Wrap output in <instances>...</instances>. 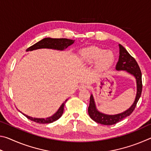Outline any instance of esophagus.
<instances>
[{"mask_svg": "<svg viewBox=\"0 0 151 151\" xmlns=\"http://www.w3.org/2000/svg\"><path fill=\"white\" fill-rule=\"evenodd\" d=\"M88 88V85H86V84H82L81 86H79V90H85V89H86Z\"/></svg>", "mask_w": 151, "mask_h": 151, "instance_id": "esophagus-1", "label": "esophagus"}]
</instances>
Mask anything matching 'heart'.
<instances>
[{
    "instance_id": "b5f03b06",
    "label": "heart",
    "mask_w": 151,
    "mask_h": 151,
    "mask_svg": "<svg viewBox=\"0 0 151 151\" xmlns=\"http://www.w3.org/2000/svg\"><path fill=\"white\" fill-rule=\"evenodd\" d=\"M81 60L88 65L96 63L97 70H104L108 68L114 61V55L111 51L99 48H92L81 53Z\"/></svg>"
}]
</instances>
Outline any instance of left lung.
Instances as JSON below:
<instances>
[{
    "mask_svg": "<svg viewBox=\"0 0 151 151\" xmlns=\"http://www.w3.org/2000/svg\"><path fill=\"white\" fill-rule=\"evenodd\" d=\"M119 46V58L115 68L117 70H125L134 76L137 82V94L133 104L126 111L116 114H106L98 111L93 94H91L90 96V104L88 108L89 116L94 121L104 125L114 124L126 118L127 116L131 115L137 106L142 93V74L139 66L134 58L121 45Z\"/></svg>",
    "mask_w": 151,
    "mask_h": 151,
    "instance_id": "left-lung-1",
    "label": "left lung"
}]
</instances>
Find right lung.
I'll return each instance as SVG.
<instances>
[{"label":"right lung","instance_id":"obj_1","mask_svg":"<svg viewBox=\"0 0 151 151\" xmlns=\"http://www.w3.org/2000/svg\"><path fill=\"white\" fill-rule=\"evenodd\" d=\"M75 40L67 39H52V38H45L42 39L36 44L33 45L29 48H27V51H32L37 49H40V48H50V49L58 50H64L66 48L69 47L71 45H73ZM67 100H66L64 103L61 104L58 111L53 114L52 116L47 117L46 119H40V118H33L30 116H28L27 114L22 113V112L19 111L20 112L24 115L27 119H29L30 121H32L35 122L40 124H47L51 123L54 121H56L60 116L63 115L64 111V106L66 103Z\"/></svg>","mask_w":151,"mask_h":151}]
</instances>
